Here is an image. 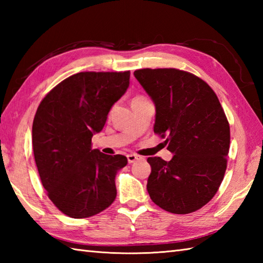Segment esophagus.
<instances>
[{"instance_id":"esophagus-1","label":"esophagus","mask_w":263,"mask_h":263,"mask_svg":"<svg viewBox=\"0 0 263 263\" xmlns=\"http://www.w3.org/2000/svg\"><path fill=\"white\" fill-rule=\"evenodd\" d=\"M126 157H127V161H128V163H130V164L135 163V161L141 159L140 156H138V155H136V154H130V155H127Z\"/></svg>"}]
</instances>
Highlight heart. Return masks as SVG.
Returning <instances> with one entry per match:
<instances>
[{"label": "heart", "mask_w": 263, "mask_h": 263, "mask_svg": "<svg viewBox=\"0 0 263 263\" xmlns=\"http://www.w3.org/2000/svg\"><path fill=\"white\" fill-rule=\"evenodd\" d=\"M147 98L144 97V96H142V95H137V96L133 98V100H132V103H136V102H141V100H146Z\"/></svg>", "instance_id": "1"}]
</instances>
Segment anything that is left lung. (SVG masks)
Segmentation results:
<instances>
[{"instance_id":"1","label":"left lung","mask_w":263,"mask_h":263,"mask_svg":"<svg viewBox=\"0 0 263 263\" xmlns=\"http://www.w3.org/2000/svg\"><path fill=\"white\" fill-rule=\"evenodd\" d=\"M156 105L154 132L166 138L170 161L149 157L147 190L172 214H191L217 193L227 168L231 130L217 95L201 78L178 69L135 71Z\"/></svg>"}]
</instances>
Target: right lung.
Instances as JSON below:
<instances>
[{
  "label": "right lung",
  "instance_id": "obj_1",
  "mask_svg": "<svg viewBox=\"0 0 263 263\" xmlns=\"http://www.w3.org/2000/svg\"><path fill=\"white\" fill-rule=\"evenodd\" d=\"M130 71L79 72L55 86L32 122V149L44 189L71 218L99 214L116 198L115 176L126 166L122 155L91 148L111 106L126 91Z\"/></svg>",
  "mask_w": 263,
  "mask_h": 263
}]
</instances>
